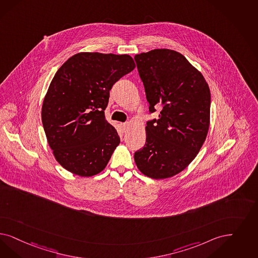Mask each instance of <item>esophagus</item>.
Segmentation results:
<instances>
[{"label":"esophagus","mask_w":258,"mask_h":258,"mask_svg":"<svg viewBox=\"0 0 258 258\" xmlns=\"http://www.w3.org/2000/svg\"><path fill=\"white\" fill-rule=\"evenodd\" d=\"M121 125H122L123 132H124V133H125V132L127 131V127H128V123H126V122H125V123H122V124H121Z\"/></svg>","instance_id":"1"}]
</instances>
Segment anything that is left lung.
Here are the masks:
<instances>
[{
  "label": "left lung",
  "mask_w": 258,
  "mask_h": 258,
  "mask_svg": "<svg viewBox=\"0 0 258 258\" xmlns=\"http://www.w3.org/2000/svg\"><path fill=\"white\" fill-rule=\"evenodd\" d=\"M150 112L146 144L134 153L148 177H172L187 168L204 144L210 126L211 91L204 76L177 51L161 48L134 56Z\"/></svg>",
  "instance_id": "left-lung-1"
}]
</instances>
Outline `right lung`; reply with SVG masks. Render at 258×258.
I'll list each match as a JSON object with an SVG mask.
<instances>
[{
	"instance_id": "right-lung-1",
	"label": "right lung",
	"mask_w": 258,
	"mask_h": 258,
	"mask_svg": "<svg viewBox=\"0 0 258 258\" xmlns=\"http://www.w3.org/2000/svg\"><path fill=\"white\" fill-rule=\"evenodd\" d=\"M134 68L127 54L80 52L55 73L43 102L42 122L62 168L83 177L106 168L120 143L105 117L109 90Z\"/></svg>"
}]
</instances>
